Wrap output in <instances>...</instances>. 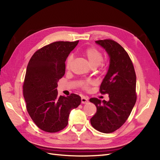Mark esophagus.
Returning <instances> with one entry per match:
<instances>
[{
  "mask_svg": "<svg viewBox=\"0 0 160 160\" xmlns=\"http://www.w3.org/2000/svg\"><path fill=\"white\" fill-rule=\"evenodd\" d=\"M89 99L88 98H87V97H81V103H88L89 102Z\"/></svg>",
  "mask_w": 160,
  "mask_h": 160,
  "instance_id": "34e87169",
  "label": "esophagus"
}]
</instances>
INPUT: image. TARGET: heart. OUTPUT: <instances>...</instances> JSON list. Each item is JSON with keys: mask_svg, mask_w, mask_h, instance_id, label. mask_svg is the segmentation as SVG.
I'll list each match as a JSON object with an SVG mask.
<instances>
[{"mask_svg": "<svg viewBox=\"0 0 160 160\" xmlns=\"http://www.w3.org/2000/svg\"><path fill=\"white\" fill-rule=\"evenodd\" d=\"M84 55L88 58V61H89L90 64L92 67H96L99 66L100 69H103L105 66V64L102 62V59H103V55L101 51H99L98 49H97L96 47H88L83 51ZM72 59L73 57L72 55H69L67 57L66 61V68L69 69L71 65ZM93 84V81L91 80H87V81H82L80 82V87L81 88L85 89L88 90L89 89V87L91 85Z\"/></svg>", "mask_w": 160, "mask_h": 160, "instance_id": "obj_1", "label": "heart"}]
</instances>
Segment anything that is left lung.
Returning <instances> with one entry per match:
<instances>
[{
  "label": "left lung",
  "instance_id": "obj_1",
  "mask_svg": "<svg viewBox=\"0 0 160 160\" xmlns=\"http://www.w3.org/2000/svg\"><path fill=\"white\" fill-rule=\"evenodd\" d=\"M110 57L108 73L101 84V94H108L109 100L91 98L97 111L91 124L100 132L112 133L126 122L136 102V75L129 55L118 42L111 39L96 41Z\"/></svg>",
  "mask_w": 160,
  "mask_h": 160
}]
</instances>
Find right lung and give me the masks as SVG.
Segmentation results:
<instances>
[{
    "label": "right lung",
    "instance_id": "add662e5",
    "mask_svg": "<svg viewBox=\"0 0 160 160\" xmlns=\"http://www.w3.org/2000/svg\"><path fill=\"white\" fill-rule=\"evenodd\" d=\"M78 42H52L37 50L28 63L22 85L27 110L37 127L46 132L63 129L71 111L81 103L79 95L59 96L57 89L65 75V62Z\"/></svg>",
    "mask_w": 160,
    "mask_h": 160
}]
</instances>
